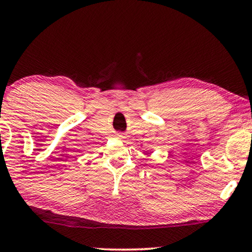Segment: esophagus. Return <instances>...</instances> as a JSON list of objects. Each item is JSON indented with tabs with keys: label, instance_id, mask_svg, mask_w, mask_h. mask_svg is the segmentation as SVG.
Wrapping results in <instances>:
<instances>
[{
	"label": "esophagus",
	"instance_id": "obj_1",
	"mask_svg": "<svg viewBox=\"0 0 252 252\" xmlns=\"http://www.w3.org/2000/svg\"><path fill=\"white\" fill-rule=\"evenodd\" d=\"M119 137H123V135H117Z\"/></svg>",
	"mask_w": 252,
	"mask_h": 252
}]
</instances>
